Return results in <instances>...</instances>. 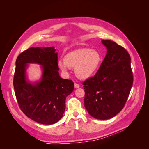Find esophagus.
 <instances>
[{
    "label": "esophagus",
    "mask_w": 149,
    "mask_h": 149,
    "mask_svg": "<svg viewBox=\"0 0 149 149\" xmlns=\"http://www.w3.org/2000/svg\"><path fill=\"white\" fill-rule=\"evenodd\" d=\"M74 88H79V84L78 83H74Z\"/></svg>",
    "instance_id": "obj_1"
}]
</instances>
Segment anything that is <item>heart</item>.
Wrapping results in <instances>:
<instances>
[{
	"label": "heart",
	"mask_w": 149,
	"mask_h": 149,
	"mask_svg": "<svg viewBox=\"0 0 149 149\" xmlns=\"http://www.w3.org/2000/svg\"><path fill=\"white\" fill-rule=\"evenodd\" d=\"M102 58L97 51L83 48L66 54L64 60H59L57 65L65 74L69 73L70 68H74L77 77L87 79L95 74L102 63Z\"/></svg>",
	"instance_id": "b5f03b06"
}]
</instances>
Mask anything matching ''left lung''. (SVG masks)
I'll return each instance as SVG.
<instances>
[{
    "label": "left lung",
    "mask_w": 149,
    "mask_h": 149,
    "mask_svg": "<svg viewBox=\"0 0 149 149\" xmlns=\"http://www.w3.org/2000/svg\"><path fill=\"white\" fill-rule=\"evenodd\" d=\"M107 53L93 77L83 83L84 107L93 118L106 120L123 109L133 84L128 52L111 40H102Z\"/></svg>",
    "instance_id": "1"
}]
</instances>
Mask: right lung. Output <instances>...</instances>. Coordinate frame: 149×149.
<instances>
[{
    "label": "right lung",
    "instance_id": "add662e5",
    "mask_svg": "<svg viewBox=\"0 0 149 149\" xmlns=\"http://www.w3.org/2000/svg\"><path fill=\"white\" fill-rule=\"evenodd\" d=\"M55 47H31L20 53L15 62L13 87L17 100L24 113L38 123L55 124L63 117L66 97L73 91L71 80L63 79L58 67ZM38 64L42 74L38 81L31 82L26 70L29 64Z\"/></svg>",
    "mask_w": 149,
    "mask_h": 149
}]
</instances>
